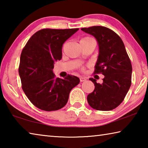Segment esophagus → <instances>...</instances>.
Here are the masks:
<instances>
[{"label": "esophagus", "instance_id": "34e87169", "mask_svg": "<svg viewBox=\"0 0 148 148\" xmlns=\"http://www.w3.org/2000/svg\"><path fill=\"white\" fill-rule=\"evenodd\" d=\"M79 79H80V82H85V81H86V77H79Z\"/></svg>", "mask_w": 148, "mask_h": 148}]
</instances>
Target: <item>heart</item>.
<instances>
[{"instance_id": "b5f03b06", "label": "heart", "mask_w": 148, "mask_h": 148, "mask_svg": "<svg viewBox=\"0 0 148 148\" xmlns=\"http://www.w3.org/2000/svg\"><path fill=\"white\" fill-rule=\"evenodd\" d=\"M88 39H90L89 38H82L81 40L80 41H84V40H88Z\"/></svg>"}]
</instances>
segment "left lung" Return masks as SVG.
<instances>
[{"mask_svg":"<svg viewBox=\"0 0 148 148\" xmlns=\"http://www.w3.org/2000/svg\"><path fill=\"white\" fill-rule=\"evenodd\" d=\"M81 30L93 36L98 42L99 53L94 72L104 76L102 84L89 78L95 87L87 96V102L97 110H112L121 103L131 87V61L122 40L112 30L102 26Z\"/></svg>","mask_w":148,"mask_h":148,"instance_id":"1","label":"left lung"}]
</instances>
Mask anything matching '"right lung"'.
I'll use <instances>...</instances> for the list:
<instances>
[{"instance_id":"1","label":"right lung","mask_w":148,"mask_h":148,"mask_svg":"<svg viewBox=\"0 0 148 148\" xmlns=\"http://www.w3.org/2000/svg\"><path fill=\"white\" fill-rule=\"evenodd\" d=\"M79 29H44L31 37L20 57L19 75L27 98L38 108L55 111L67 103L72 88L79 79L68 75L56 77L54 63L62 58L64 42Z\"/></svg>"}]
</instances>
